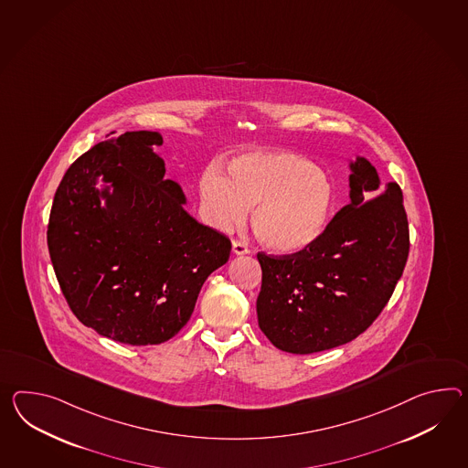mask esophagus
<instances>
[{
  "label": "esophagus",
  "mask_w": 468,
  "mask_h": 468,
  "mask_svg": "<svg viewBox=\"0 0 468 468\" xmlns=\"http://www.w3.org/2000/svg\"><path fill=\"white\" fill-rule=\"evenodd\" d=\"M233 253L235 255H245V253H250V249L247 243L239 241V239H233Z\"/></svg>",
  "instance_id": "esophagus-1"
}]
</instances>
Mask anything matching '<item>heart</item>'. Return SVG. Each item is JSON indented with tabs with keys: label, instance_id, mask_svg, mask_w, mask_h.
I'll return each mask as SVG.
<instances>
[{
	"label": "heart",
	"instance_id": "b5f03b06",
	"mask_svg": "<svg viewBox=\"0 0 468 468\" xmlns=\"http://www.w3.org/2000/svg\"><path fill=\"white\" fill-rule=\"evenodd\" d=\"M209 225L229 229L251 211V229L271 250H303L323 235L335 205L330 176L287 150H251L229 160V177L207 167L199 181Z\"/></svg>",
	"mask_w": 468,
	"mask_h": 468
}]
</instances>
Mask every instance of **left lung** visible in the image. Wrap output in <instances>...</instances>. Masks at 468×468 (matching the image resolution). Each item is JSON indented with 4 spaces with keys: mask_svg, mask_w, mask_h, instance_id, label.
<instances>
[{
    "mask_svg": "<svg viewBox=\"0 0 468 468\" xmlns=\"http://www.w3.org/2000/svg\"><path fill=\"white\" fill-rule=\"evenodd\" d=\"M350 169V203L314 243L291 255L257 253L259 326L282 352L314 354L355 340L386 308L406 267L399 186L380 183L364 157Z\"/></svg>",
    "mask_w": 468,
    "mask_h": 468,
    "instance_id": "obj_1",
    "label": "left lung"
}]
</instances>
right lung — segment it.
Listing matches in <instances>:
<instances>
[{
	"label": "right lung",
	"mask_w": 468,
	"mask_h": 468,
	"mask_svg": "<svg viewBox=\"0 0 468 468\" xmlns=\"http://www.w3.org/2000/svg\"><path fill=\"white\" fill-rule=\"evenodd\" d=\"M112 135L58 184L48 253L84 326L114 342L159 345L189 321L207 275L229 262L231 241L184 209L181 186L164 177L154 152L162 145L157 132ZM98 176L109 183L101 192Z\"/></svg>",
	"instance_id": "add662e5"
}]
</instances>
